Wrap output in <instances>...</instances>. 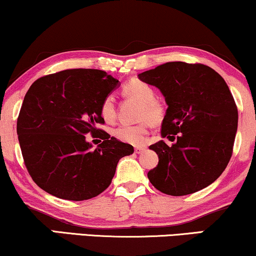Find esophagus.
I'll list each match as a JSON object with an SVG mask.
<instances>
[{"label":"esophagus","mask_w":256,"mask_h":256,"mask_svg":"<svg viewBox=\"0 0 256 256\" xmlns=\"http://www.w3.org/2000/svg\"><path fill=\"white\" fill-rule=\"evenodd\" d=\"M144 150H145V148H143V146H138V148H134V152H136V154H142V152H143Z\"/></svg>","instance_id":"1"}]
</instances>
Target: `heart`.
Masks as SVG:
<instances>
[{
    "instance_id": "1",
    "label": "heart",
    "mask_w": 256,
    "mask_h": 256,
    "mask_svg": "<svg viewBox=\"0 0 256 256\" xmlns=\"http://www.w3.org/2000/svg\"><path fill=\"white\" fill-rule=\"evenodd\" d=\"M122 94L139 102L137 125H120L113 130V137L122 143L132 145H142L148 136V126H157L162 124L166 117V108L158 102L154 88L148 82L139 79H132L122 86ZM100 114L106 122L114 120L117 110L113 96H108L102 100L100 105Z\"/></svg>"
}]
</instances>
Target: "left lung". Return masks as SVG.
Returning <instances> with one entry per match:
<instances>
[{"mask_svg":"<svg viewBox=\"0 0 256 256\" xmlns=\"http://www.w3.org/2000/svg\"><path fill=\"white\" fill-rule=\"evenodd\" d=\"M138 78L166 96L162 137L174 140L170 146L164 140L150 145L160 160L148 172L152 186L184 196L215 182L230 160L238 131V108L224 79L206 64L182 61L160 64Z\"/></svg>","mask_w":256,"mask_h":256,"instance_id":"left-lung-1","label":"left lung"}]
</instances>
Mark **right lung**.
<instances>
[{
	"label": "right lung",
	"mask_w": 256,
	"mask_h": 256,
	"mask_svg": "<svg viewBox=\"0 0 256 256\" xmlns=\"http://www.w3.org/2000/svg\"><path fill=\"white\" fill-rule=\"evenodd\" d=\"M118 80L99 70H64L42 76L26 93L16 131L24 166L35 183L68 200L98 196L108 188L119 160L134 146L96 128L102 100ZM100 136L96 149L84 136Z\"/></svg>",
	"instance_id": "obj_1"
}]
</instances>
